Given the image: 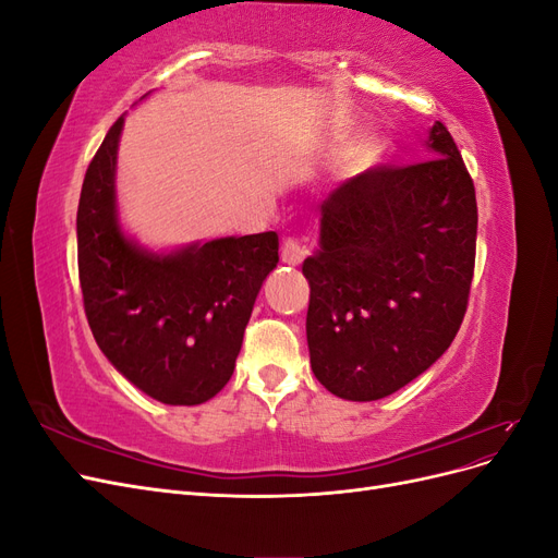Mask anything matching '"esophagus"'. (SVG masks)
<instances>
[{"mask_svg":"<svg viewBox=\"0 0 558 558\" xmlns=\"http://www.w3.org/2000/svg\"><path fill=\"white\" fill-rule=\"evenodd\" d=\"M307 253H310V246L302 242L300 238H289V240H283V244H281V260L286 265H300L302 260L307 258Z\"/></svg>","mask_w":558,"mask_h":558,"instance_id":"obj_1","label":"esophagus"}]
</instances>
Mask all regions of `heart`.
Returning <instances> with one entry per match:
<instances>
[{
	"label": "heart",
	"instance_id": "heart-1",
	"mask_svg": "<svg viewBox=\"0 0 558 558\" xmlns=\"http://www.w3.org/2000/svg\"><path fill=\"white\" fill-rule=\"evenodd\" d=\"M379 154V144L373 137H361L359 142H353L347 154H344V162L349 170H365L369 162H375Z\"/></svg>",
	"mask_w": 558,
	"mask_h": 558
}]
</instances>
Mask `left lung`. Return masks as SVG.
<instances>
[{"mask_svg": "<svg viewBox=\"0 0 558 558\" xmlns=\"http://www.w3.org/2000/svg\"><path fill=\"white\" fill-rule=\"evenodd\" d=\"M435 158L379 165L320 205L307 344L316 379L344 400H379L428 369L468 310L477 199L449 130L428 134Z\"/></svg>", "mask_w": 558, "mask_h": 558, "instance_id": "obj_1", "label": "left lung"}]
</instances>
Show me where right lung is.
<instances>
[{
	"mask_svg": "<svg viewBox=\"0 0 558 558\" xmlns=\"http://www.w3.org/2000/svg\"><path fill=\"white\" fill-rule=\"evenodd\" d=\"M123 116L83 179L76 240L83 310L97 347L165 404H199L230 381L253 302L279 263L277 232L193 244L167 256L130 242L116 214Z\"/></svg>",
	"mask_w": 558,
	"mask_h": 558,
	"instance_id": "1",
	"label": "right lung"
}]
</instances>
